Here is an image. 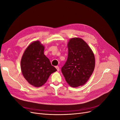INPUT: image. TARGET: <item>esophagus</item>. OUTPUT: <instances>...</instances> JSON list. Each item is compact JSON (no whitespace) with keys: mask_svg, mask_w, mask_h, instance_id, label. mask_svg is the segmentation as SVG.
<instances>
[{"mask_svg":"<svg viewBox=\"0 0 120 120\" xmlns=\"http://www.w3.org/2000/svg\"><path fill=\"white\" fill-rule=\"evenodd\" d=\"M56 70H57V71H60V68L58 67V66H56Z\"/></svg>","mask_w":120,"mask_h":120,"instance_id":"esophagus-1","label":"esophagus"}]
</instances>
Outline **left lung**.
Returning a JSON list of instances; mask_svg holds the SVG:
<instances>
[{
	"label": "left lung",
	"instance_id": "obj_1",
	"mask_svg": "<svg viewBox=\"0 0 120 120\" xmlns=\"http://www.w3.org/2000/svg\"><path fill=\"white\" fill-rule=\"evenodd\" d=\"M68 46V59L61 68V72L70 86H82L93 74L95 56L88 44L80 38H71Z\"/></svg>",
	"mask_w": 120,
	"mask_h": 120
}]
</instances>
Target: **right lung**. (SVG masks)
I'll return each instance as SVG.
<instances>
[{
  "mask_svg": "<svg viewBox=\"0 0 120 120\" xmlns=\"http://www.w3.org/2000/svg\"><path fill=\"white\" fill-rule=\"evenodd\" d=\"M44 46L39 41L31 43L21 60V69L26 80L35 87L42 86L56 69L44 54Z\"/></svg>",
  "mask_w": 120,
  "mask_h": 120,
  "instance_id": "add662e5",
  "label": "right lung"
}]
</instances>
